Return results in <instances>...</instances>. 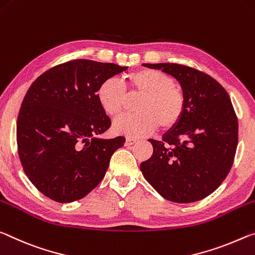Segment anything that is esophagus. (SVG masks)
Instances as JSON below:
<instances>
[{"mask_svg": "<svg viewBox=\"0 0 255 255\" xmlns=\"http://www.w3.org/2000/svg\"><path fill=\"white\" fill-rule=\"evenodd\" d=\"M136 142L135 139H132V137H128L127 140H125V145H132Z\"/></svg>", "mask_w": 255, "mask_h": 255, "instance_id": "esophagus-1", "label": "esophagus"}]
</instances>
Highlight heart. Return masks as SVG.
<instances>
[{"label": "heart", "mask_w": 255, "mask_h": 255, "mask_svg": "<svg viewBox=\"0 0 255 255\" xmlns=\"http://www.w3.org/2000/svg\"><path fill=\"white\" fill-rule=\"evenodd\" d=\"M128 94L142 95L136 104L134 115L115 121L116 134L137 137L147 135L159 125L161 130L176 127L185 112V95L174 79L159 70L139 69L123 77L121 85L115 80L103 81L97 88V100L111 118H119L124 110Z\"/></svg>", "instance_id": "1"}]
</instances>
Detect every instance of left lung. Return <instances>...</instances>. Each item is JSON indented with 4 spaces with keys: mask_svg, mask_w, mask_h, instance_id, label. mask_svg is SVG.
Instances as JSON below:
<instances>
[{
    "mask_svg": "<svg viewBox=\"0 0 255 255\" xmlns=\"http://www.w3.org/2000/svg\"><path fill=\"white\" fill-rule=\"evenodd\" d=\"M174 77L185 95V112L161 140L149 139L152 156L141 162L148 183L162 198L191 203L211 194L232 168L239 122L224 87L208 74L175 63H144Z\"/></svg>",
    "mask_w": 255,
    "mask_h": 255,
    "instance_id": "obj_1",
    "label": "left lung"
}]
</instances>
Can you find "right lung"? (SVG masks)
Listing matches in <instances>:
<instances>
[{
    "instance_id": "1",
    "label": "right lung",
    "mask_w": 255,
    "mask_h": 255,
    "mask_svg": "<svg viewBox=\"0 0 255 255\" xmlns=\"http://www.w3.org/2000/svg\"><path fill=\"white\" fill-rule=\"evenodd\" d=\"M127 69L74 60L46 71L28 89L16 121V143L24 173L47 198L77 201L105 176L125 137H99L111 120L99 105L97 88Z\"/></svg>"
}]
</instances>
